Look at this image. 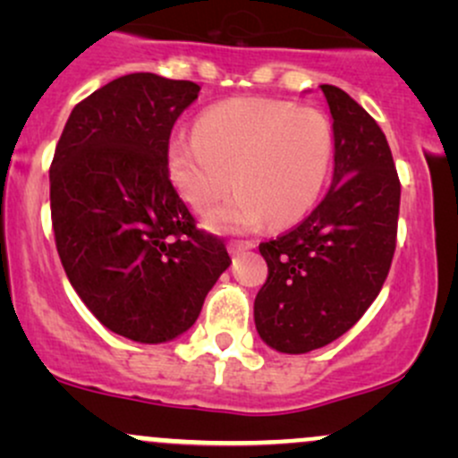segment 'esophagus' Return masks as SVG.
I'll return each instance as SVG.
<instances>
[{
	"instance_id": "1",
	"label": "esophagus",
	"mask_w": 458,
	"mask_h": 458,
	"mask_svg": "<svg viewBox=\"0 0 458 458\" xmlns=\"http://www.w3.org/2000/svg\"><path fill=\"white\" fill-rule=\"evenodd\" d=\"M251 247H256L254 241H236V239H233L228 243V251L234 256V254H241V251H245V250H251Z\"/></svg>"
}]
</instances>
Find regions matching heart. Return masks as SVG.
Instances as JSON below:
<instances>
[{
    "mask_svg": "<svg viewBox=\"0 0 458 458\" xmlns=\"http://www.w3.org/2000/svg\"><path fill=\"white\" fill-rule=\"evenodd\" d=\"M334 127L320 109L280 98L241 97L213 105L196 131L172 135L167 161L178 191L219 233H245L269 219L288 225L303 217L327 182Z\"/></svg>",
    "mask_w": 458,
    "mask_h": 458,
    "instance_id": "1",
    "label": "heart"
}]
</instances>
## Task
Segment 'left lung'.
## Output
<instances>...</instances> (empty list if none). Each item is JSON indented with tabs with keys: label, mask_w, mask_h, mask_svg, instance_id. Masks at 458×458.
<instances>
[{
	"label": "left lung",
	"mask_w": 458,
	"mask_h": 458,
	"mask_svg": "<svg viewBox=\"0 0 458 458\" xmlns=\"http://www.w3.org/2000/svg\"><path fill=\"white\" fill-rule=\"evenodd\" d=\"M334 118V181L295 228L259 245L269 267L256 295L260 338L280 353L334 343L381 293L396 250L401 181L386 135L335 86H320Z\"/></svg>",
	"instance_id": "left-lung-1"
}]
</instances>
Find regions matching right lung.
<instances>
[{"mask_svg": "<svg viewBox=\"0 0 458 458\" xmlns=\"http://www.w3.org/2000/svg\"><path fill=\"white\" fill-rule=\"evenodd\" d=\"M199 86L131 72L75 105L51 161V222L68 282L107 329L176 338L230 267L170 181L174 123Z\"/></svg>", "mask_w": 458, "mask_h": 458, "instance_id": "right-lung-1", "label": "right lung"}]
</instances>
